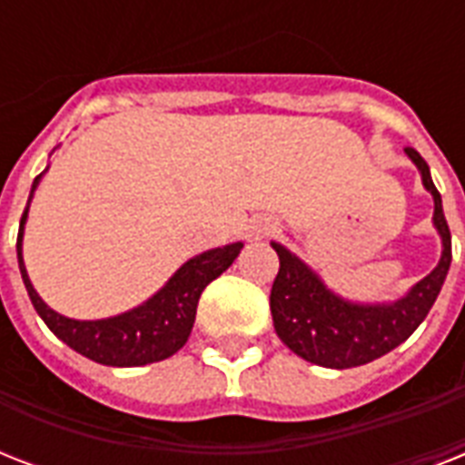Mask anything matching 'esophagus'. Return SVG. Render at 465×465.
I'll return each mask as SVG.
<instances>
[{"instance_id": "34e87169", "label": "esophagus", "mask_w": 465, "mask_h": 465, "mask_svg": "<svg viewBox=\"0 0 465 465\" xmlns=\"http://www.w3.org/2000/svg\"><path fill=\"white\" fill-rule=\"evenodd\" d=\"M272 222H270L268 217H258V219H253V222H251V224L246 226V233H248V239H262V236H265V233H270L272 232Z\"/></svg>"}]
</instances>
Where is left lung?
Segmentation results:
<instances>
[{
	"label": "left lung",
	"instance_id": "left-lung-1",
	"mask_svg": "<svg viewBox=\"0 0 465 465\" xmlns=\"http://www.w3.org/2000/svg\"><path fill=\"white\" fill-rule=\"evenodd\" d=\"M405 154L418 166L422 185L434 200L432 224L441 239V255L437 268L412 284L401 299L361 304L340 297L290 248L277 241L270 243L280 255V272L270 292L277 338L311 364L350 369L379 360L411 338L440 297L451 265V233L427 161L411 147L405 149Z\"/></svg>",
	"mask_w": 465,
	"mask_h": 465
}]
</instances>
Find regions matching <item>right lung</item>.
<instances>
[{
  "mask_svg": "<svg viewBox=\"0 0 465 465\" xmlns=\"http://www.w3.org/2000/svg\"><path fill=\"white\" fill-rule=\"evenodd\" d=\"M43 173L33 181L16 241L18 270H21L25 292L31 297V304L38 311V316L64 345L98 364H105V367H144V364L166 360L178 352L188 342V335L193 331L200 294L212 280H217L236 261L243 243L236 241L229 246L210 248V251L190 258L168 277V282L156 294H152L147 302H142L140 306H134L125 313L98 318V321H76V318L62 316L40 299L24 265L25 219H28L33 193L38 188Z\"/></svg>",
  "mask_w": 465,
  "mask_h": 465,
  "instance_id": "1",
  "label": "right lung"
}]
</instances>
